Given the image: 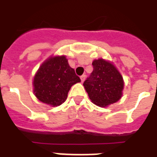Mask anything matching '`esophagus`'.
<instances>
[{
    "mask_svg": "<svg viewBox=\"0 0 157 157\" xmlns=\"http://www.w3.org/2000/svg\"><path fill=\"white\" fill-rule=\"evenodd\" d=\"M85 80V75H82V76H81V82H84V81Z\"/></svg>",
    "mask_w": 157,
    "mask_h": 157,
    "instance_id": "esophagus-1",
    "label": "esophagus"
}]
</instances>
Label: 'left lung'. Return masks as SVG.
I'll return each mask as SVG.
<instances>
[{
  "label": "left lung",
  "mask_w": 157,
  "mask_h": 157,
  "mask_svg": "<svg viewBox=\"0 0 157 157\" xmlns=\"http://www.w3.org/2000/svg\"><path fill=\"white\" fill-rule=\"evenodd\" d=\"M92 64L94 70L83 84L92 102L104 107L118 101L124 86L120 72L103 59H94Z\"/></svg>",
  "instance_id": "obj_1"
}]
</instances>
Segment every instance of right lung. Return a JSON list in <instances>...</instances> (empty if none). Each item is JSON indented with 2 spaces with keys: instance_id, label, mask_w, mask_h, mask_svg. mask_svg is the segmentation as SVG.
Segmentation results:
<instances>
[{
  "instance_id": "add662e5",
  "label": "right lung",
  "mask_w": 157,
  "mask_h": 157,
  "mask_svg": "<svg viewBox=\"0 0 157 157\" xmlns=\"http://www.w3.org/2000/svg\"><path fill=\"white\" fill-rule=\"evenodd\" d=\"M78 82L81 79L64 56L50 57L42 63L34 76V95L42 102L58 106L65 101L72 85Z\"/></svg>"
}]
</instances>
